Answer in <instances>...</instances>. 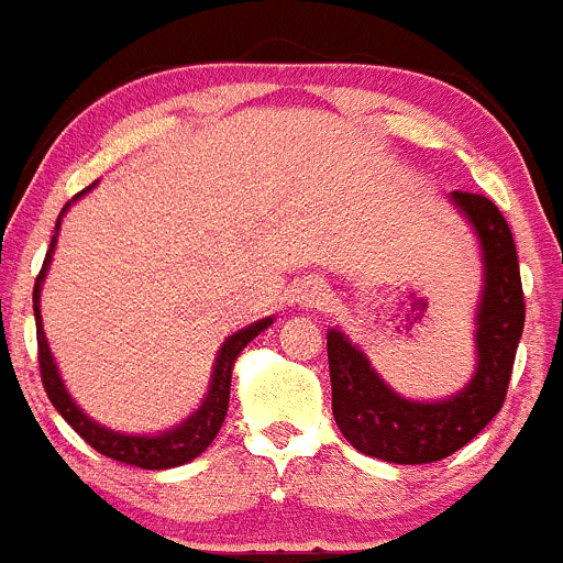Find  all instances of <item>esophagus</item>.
Instances as JSON below:
<instances>
[{
  "label": "esophagus",
  "instance_id": "obj_1",
  "mask_svg": "<svg viewBox=\"0 0 563 563\" xmlns=\"http://www.w3.org/2000/svg\"><path fill=\"white\" fill-rule=\"evenodd\" d=\"M295 300H298V306H303V309L309 311L325 309V306L331 303V292H328V287L322 282L309 279L295 289Z\"/></svg>",
  "mask_w": 563,
  "mask_h": 563
}]
</instances>
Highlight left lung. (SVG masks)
Masks as SVG:
<instances>
[{"instance_id":"1","label":"left lung","mask_w":563,"mask_h":563,"mask_svg":"<svg viewBox=\"0 0 563 563\" xmlns=\"http://www.w3.org/2000/svg\"><path fill=\"white\" fill-rule=\"evenodd\" d=\"M482 254V289L473 317L476 366L457 394L410 399L394 391L364 350L339 328L328 331L333 419L353 449L397 465H424L471 443L500 410L526 322L520 265L511 230L482 194L452 191Z\"/></svg>"}]
</instances>
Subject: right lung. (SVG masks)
<instances>
[{
	"label": "right lung",
	"mask_w": 563,
	"mask_h": 563,
	"mask_svg": "<svg viewBox=\"0 0 563 563\" xmlns=\"http://www.w3.org/2000/svg\"><path fill=\"white\" fill-rule=\"evenodd\" d=\"M98 183H92L90 188H85L81 194H76V199L85 197L87 191ZM74 202H68L59 213L57 227H54V238L52 246L46 252V263H43L41 276L35 282V292H32V303H35V325H37V358H41V377L43 386H46L48 399H52L54 408L59 410L65 421L85 438L87 443L95 449V452L106 454V457L117 460V463L125 465H136V468L144 471H166V468H177V465H186L191 460H197L205 449L213 443V438L219 435L221 424H224L227 408H230V386H232V369H235L238 355L243 353L249 342L254 336L265 331L268 325H274L276 317H263V320L252 322V325L241 328L232 336H227V342L221 344L219 355H216L213 364V375H210V386L208 394H205L202 405L194 410L188 419H183L180 424L169 427V430H161L155 435H136V432H120V430H109V427L98 424L92 416H87L85 410L76 405V399L70 397V391L65 388L63 375L57 369V361H54L52 347H48V339L43 333V317H41V289L43 282H46L48 268H52V257L54 249H57V235H59V224H63V216L68 213V208Z\"/></svg>",
	"instance_id": "right-lung-1"
}]
</instances>
